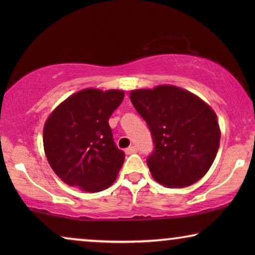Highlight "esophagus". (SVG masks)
<instances>
[{
  "mask_svg": "<svg viewBox=\"0 0 255 255\" xmlns=\"http://www.w3.org/2000/svg\"><path fill=\"white\" fill-rule=\"evenodd\" d=\"M137 151L138 149L135 146H130V147L125 149V153H127V154H132V153H137Z\"/></svg>",
  "mask_w": 255,
  "mask_h": 255,
  "instance_id": "obj_1",
  "label": "esophagus"
}]
</instances>
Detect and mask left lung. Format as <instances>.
I'll return each instance as SVG.
<instances>
[{
    "label": "left lung",
    "instance_id": "8db88e82",
    "mask_svg": "<svg viewBox=\"0 0 255 255\" xmlns=\"http://www.w3.org/2000/svg\"><path fill=\"white\" fill-rule=\"evenodd\" d=\"M130 100L151 131L154 148L146 162L153 179L168 188L188 187L202 179L221 141L214 110L174 86L133 90Z\"/></svg>",
    "mask_w": 255,
    "mask_h": 255
}]
</instances>
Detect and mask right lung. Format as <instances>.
<instances>
[{
	"mask_svg": "<svg viewBox=\"0 0 255 255\" xmlns=\"http://www.w3.org/2000/svg\"><path fill=\"white\" fill-rule=\"evenodd\" d=\"M123 99V90L85 89L68 97L47 118L45 154L68 186L97 193L116 180L125 154L115 144L109 118Z\"/></svg>",
	"mask_w": 255,
	"mask_h": 255,
	"instance_id": "obj_1",
	"label": "right lung"
}]
</instances>
